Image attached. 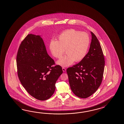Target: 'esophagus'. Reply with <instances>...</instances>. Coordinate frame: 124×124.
<instances>
[{"mask_svg":"<svg viewBox=\"0 0 124 124\" xmlns=\"http://www.w3.org/2000/svg\"><path fill=\"white\" fill-rule=\"evenodd\" d=\"M62 70H63V72H65V71H66V68H64V67H62Z\"/></svg>","mask_w":124,"mask_h":124,"instance_id":"34e87169","label":"esophagus"}]
</instances>
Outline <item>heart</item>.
<instances>
[{
    "label": "heart",
    "instance_id": "b5f03b06",
    "mask_svg": "<svg viewBox=\"0 0 124 124\" xmlns=\"http://www.w3.org/2000/svg\"><path fill=\"white\" fill-rule=\"evenodd\" d=\"M90 44L89 36L86 32H81L74 29H70L62 32L58 40H52L49 49L55 58H60L65 53L67 54L57 62L59 65L69 66L75 61L79 62L86 56Z\"/></svg>",
    "mask_w": 124,
    "mask_h": 124
}]
</instances>
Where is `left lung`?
<instances>
[{"mask_svg":"<svg viewBox=\"0 0 124 124\" xmlns=\"http://www.w3.org/2000/svg\"><path fill=\"white\" fill-rule=\"evenodd\" d=\"M89 50L84 59L66 70L70 85L75 95L86 98L97 91L102 83L105 61L99 40L92 32Z\"/></svg>","mask_w":124,"mask_h":124,"instance_id":"obj_1","label":"left lung"}]
</instances>
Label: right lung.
I'll use <instances>...</instances> for the list:
<instances>
[{"instance_id":"obj_1","label":"right lung","mask_w":124,"mask_h":124,"mask_svg":"<svg viewBox=\"0 0 124 124\" xmlns=\"http://www.w3.org/2000/svg\"><path fill=\"white\" fill-rule=\"evenodd\" d=\"M16 64L18 78L27 92L34 98L46 101L55 90V84L63 73L48 54L39 35L28 34L18 50Z\"/></svg>"}]
</instances>
